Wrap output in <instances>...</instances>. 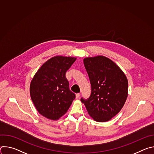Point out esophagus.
Here are the masks:
<instances>
[{"label": "esophagus", "instance_id": "esophagus-1", "mask_svg": "<svg viewBox=\"0 0 154 154\" xmlns=\"http://www.w3.org/2000/svg\"><path fill=\"white\" fill-rule=\"evenodd\" d=\"M80 96V93H77V94H75V98H76L77 99H79Z\"/></svg>", "mask_w": 154, "mask_h": 154}]
</instances>
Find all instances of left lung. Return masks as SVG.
Segmentation results:
<instances>
[{
	"mask_svg": "<svg viewBox=\"0 0 154 154\" xmlns=\"http://www.w3.org/2000/svg\"><path fill=\"white\" fill-rule=\"evenodd\" d=\"M91 93L81 99L90 116L97 122H106L116 116L128 96V80L118 66L108 58L99 55L83 59Z\"/></svg>",
	"mask_w": 154,
	"mask_h": 154,
	"instance_id": "1",
	"label": "left lung"
}]
</instances>
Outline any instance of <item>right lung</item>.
<instances>
[{
	"mask_svg": "<svg viewBox=\"0 0 154 154\" xmlns=\"http://www.w3.org/2000/svg\"><path fill=\"white\" fill-rule=\"evenodd\" d=\"M75 60V57H54L35 74L30 83V94L42 116L55 121L68 112L75 95L70 91L65 75Z\"/></svg>",
	"mask_w": 154,
	"mask_h": 154,
	"instance_id": "add662e5",
	"label": "right lung"
}]
</instances>
